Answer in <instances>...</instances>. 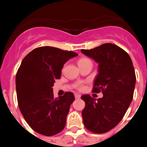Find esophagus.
<instances>
[{
	"label": "esophagus",
	"instance_id": "obj_1",
	"mask_svg": "<svg viewBox=\"0 0 147 147\" xmlns=\"http://www.w3.org/2000/svg\"><path fill=\"white\" fill-rule=\"evenodd\" d=\"M74 96H75V98H80V97H81V95L79 94V93H75Z\"/></svg>",
	"mask_w": 147,
	"mask_h": 147
}]
</instances>
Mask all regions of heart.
I'll return each mask as SVG.
<instances>
[{"label":"heart","instance_id":"obj_1","mask_svg":"<svg viewBox=\"0 0 147 147\" xmlns=\"http://www.w3.org/2000/svg\"><path fill=\"white\" fill-rule=\"evenodd\" d=\"M85 59H88L86 58H82V59H80L79 62H81V61L85 60ZM76 88L79 90H85V84L84 82H78L77 84L76 85Z\"/></svg>","mask_w":147,"mask_h":147}]
</instances>
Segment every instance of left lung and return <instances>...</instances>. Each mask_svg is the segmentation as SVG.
<instances>
[{
	"mask_svg": "<svg viewBox=\"0 0 147 147\" xmlns=\"http://www.w3.org/2000/svg\"><path fill=\"white\" fill-rule=\"evenodd\" d=\"M82 52L98 63L93 92H102L96 99L89 94L81 98L84 125L93 133H105L113 129L125 115L134 93L136 76L129 54L118 45L105 43Z\"/></svg>",
	"mask_w": 147,
	"mask_h": 147,
	"instance_id": "1",
	"label": "left lung"
}]
</instances>
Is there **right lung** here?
<instances>
[{
	"label": "right lung",
	"mask_w": 147,
	"mask_h": 147,
	"mask_svg": "<svg viewBox=\"0 0 147 147\" xmlns=\"http://www.w3.org/2000/svg\"><path fill=\"white\" fill-rule=\"evenodd\" d=\"M78 54L51 46L34 49L23 58L16 74L18 103L26 121L33 130L46 136L65 128L72 92L54 98L52 87L60 79L62 68Z\"/></svg>",
	"instance_id": "obj_1"
}]
</instances>
